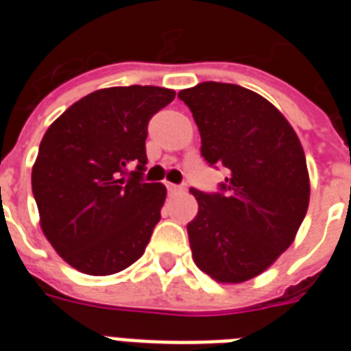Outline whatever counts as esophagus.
<instances>
[{"instance_id":"1","label":"esophagus","mask_w":351,"mask_h":351,"mask_svg":"<svg viewBox=\"0 0 351 351\" xmlns=\"http://www.w3.org/2000/svg\"><path fill=\"white\" fill-rule=\"evenodd\" d=\"M166 187H167V193H169V194L184 193V187H180V185H175V184H166Z\"/></svg>"}]
</instances>
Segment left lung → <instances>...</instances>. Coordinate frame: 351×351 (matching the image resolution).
<instances>
[{"instance_id":"obj_1","label":"left lung","mask_w":351,"mask_h":351,"mask_svg":"<svg viewBox=\"0 0 351 351\" xmlns=\"http://www.w3.org/2000/svg\"><path fill=\"white\" fill-rule=\"evenodd\" d=\"M193 112L201 155L230 171L222 193L191 189L197 215L187 224L193 260L221 285L263 274L293 243L309 206V171L282 112L239 84L205 81L178 93Z\"/></svg>"}]
</instances>
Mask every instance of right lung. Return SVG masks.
Segmentation results:
<instances>
[{
	"label": "right lung",
	"instance_id": "right-lung-1",
	"mask_svg": "<svg viewBox=\"0 0 351 351\" xmlns=\"http://www.w3.org/2000/svg\"><path fill=\"white\" fill-rule=\"evenodd\" d=\"M175 95L160 86L102 88L44 134L32 169L40 228L79 272L111 276L145 254L167 194L141 182L146 125ZM130 165L138 166L132 176Z\"/></svg>",
	"mask_w": 351,
	"mask_h": 351
}]
</instances>
